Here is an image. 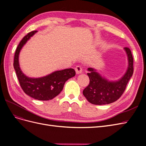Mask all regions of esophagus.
I'll return each mask as SVG.
<instances>
[{"label":"esophagus","mask_w":146,"mask_h":146,"mask_svg":"<svg viewBox=\"0 0 146 146\" xmlns=\"http://www.w3.org/2000/svg\"><path fill=\"white\" fill-rule=\"evenodd\" d=\"M75 70H76V74H79L82 72V68L80 66H77L76 68H75Z\"/></svg>","instance_id":"34e87169"}]
</instances>
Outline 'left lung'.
Segmentation results:
<instances>
[{"label": "left lung", "instance_id": "1", "mask_svg": "<svg viewBox=\"0 0 146 146\" xmlns=\"http://www.w3.org/2000/svg\"><path fill=\"white\" fill-rule=\"evenodd\" d=\"M129 66L125 74L117 81L110 82L102 77L96 70L90 68L87 73L90 83L83 91L88 101L94 105L109 104L116 101L124 92L128 82L133 73V58L129 47H124Z\"/></svg>", "mask_w": 146, "mask_h": 146}]
</instances>
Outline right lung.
<instances>
[{"label":"right lung","mask_w":146,"mask_h":146,"mask_svg":"<svg viewBox=\"0 0 146 146\" xmlns=\"http://www.w3.org/2000/svg\"><path fill=\"white\" fill-rule=\"evenodd\" d=\"M37 31H32L23 38L17 46L14 57V68L22 89L26 94L39 100H49L63 90L65 82L76 76L74 69L57 70L45 77L30 78L22 71L19 64V52L24 45Z\"/></svg>","instance_id":"right-lung-1"}]
</instances>
